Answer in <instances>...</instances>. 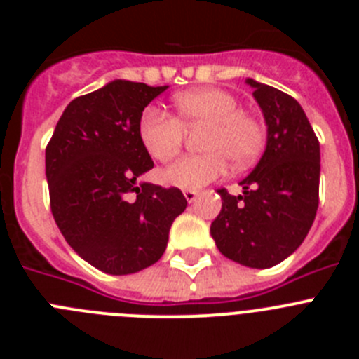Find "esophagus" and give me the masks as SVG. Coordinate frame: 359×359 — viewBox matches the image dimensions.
<instances>
[{
    "instance_id": "esophagus-1",
    "label": "esophagus",
    "mask_w": 359,
    "mask_h": 359,
    "mask_svg": "<svg viewBox=\"0 0 359 359\" xmlns=\"http://www.w3.org/2000/svg\"><path fill=\"white\" fill-rule=\"evenodd\" d=\"M183 196L189 203H194L196 198H198V190H183Z\"/></svg>"
}]
</instances>
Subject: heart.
Returning a JSON list of instances; mask_svg holds the SVG:
<instances>
[{"instance_id": "1", "label": "heart", "mask_w": 359, "mask_h": 359, "mask_svg": "<svg viewBox=\"0 0 359 359\" xmlns=\"http://www.w3.org/2000/svg\"><path fill=\"white\" fill-rule=\"evenodd\" d=\"M176 116L160 107H147L138 122V136L145 151L156 160H169L180 151L185 128H201V154L177 158L161 174L165 183L196 190L224 176L228 161L243 169L264 145L261 120L241 109L233 93L221 88H198L174 97Z\"/></svg>"}]
</instances>
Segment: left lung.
I'll return each mask as SVG.
<instances>
[{
	"label": "left lung",
	"mask_w": 359,
	"mask_h": 359,
	"mask_svg": "<svg viewBox=\"0 0 359 359\" xmlns=\"http://www.w3.org/2000/svg\"><path fill=\"white\" fill-rule=\"evenodd\" d=\"M264 113L268 142L244 177L243 196L219 189L223 208L210 226L224 257L248 268H271L306 239L318 210L320 144L300 104L284 91L248 79Z\"/></svg>",
	"instance_id": "obj_1"
}]
</instances>
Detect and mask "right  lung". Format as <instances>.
I'll list each match as a JSON object with an SVG mask.
<instances>
[{"label": "right lung", "mask_w": 359, "mask_h": 359, "mask_svg": "<svg viewBox=\"0 0 359 359\" xmlns=\"http://www.w3.org/2000/svg\"><path fill=\"white\" fill-rule=\"evenodd\" d=\"M167 88L113 81L77 97L46 145L53 219L66 243L104 273H136L160 261L187 208L176 187L136 183L154 167L138 122Z\"/></svg>", "instance_id": "add662e5"}]
</instances>
